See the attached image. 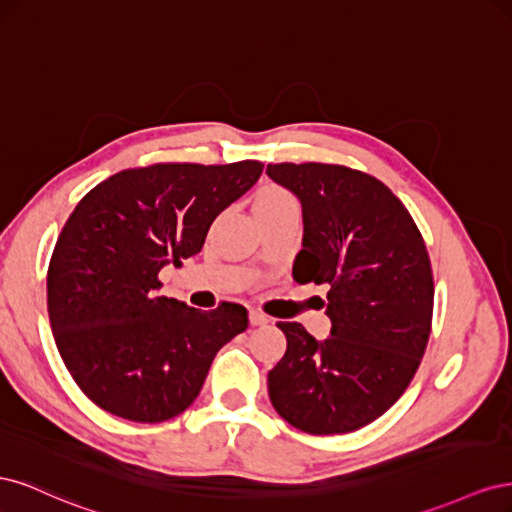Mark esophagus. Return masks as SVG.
<instances>
[{
    "label": "esophagus",
    "instance_id": "34e87169",
    "mask_svg": "<svg viewBox=\"0 0 512 512\" xmlns=\"http://www.w3.org/2000/svg\"><path fill=\"white\" fill-rule=\"evenodd\" d=\"M250 322L254 324V327H262V324H269L271 318L265 316L262 312H258V309H250Z\"/></svg>",
    "mask_w": 512,
    "mask_h": 512
}]
</instances>
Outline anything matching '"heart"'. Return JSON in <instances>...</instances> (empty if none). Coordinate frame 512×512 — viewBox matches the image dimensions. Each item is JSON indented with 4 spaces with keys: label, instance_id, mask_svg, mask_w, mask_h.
I'll return each instance as SVG.
<instances>
[{
    "label": "heart",
    "instance_id": "heart-1",
    "mask_svg": "<svg viewBox=\"0 0 512 512\" xmlns=\"http://www.w3.org/2000/svg\"><path fill=\"white\" fill-rule=\"evenodd\" d=\"M290 205H294V200L282 188H265V190H260L256 194V198H254V211H256V215L282 211V209H286Z\"/></svg>",
    "mask_w": 512,
    "mask_h": 512
}]
</instances>
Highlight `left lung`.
I'll use <instances>...</instances> for the list:
<instances>
[{
  "instance_id": "left-lung-1",
  "label": "left lung",
  "mask_w": 512,
  "mask_h": 512,
  "mask_svg": "<svg viewBox=\"0 0 512 512\" xmlns=\"http://www.w3.org/2000/svg\"><path fill=\"white\" fill-rule=\"evenodd\" d=\"M299 198V284H327V339L277 322L286 354L269 371L271 404L314 436L356 431L406 391L431 331L433 277L425 241L401 200L376 177L337 164H269Z\"/></svg>"
}]
</instances>
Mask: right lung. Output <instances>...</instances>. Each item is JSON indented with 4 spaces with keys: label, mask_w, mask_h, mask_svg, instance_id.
<instances>
[{
    "label": "right lung",
    "mask_w": 512,
    "mask_h": 512,
    "mask_svg": "<svg viewBox=\"0 0 512 512\" xmlns=\"http://www.w3.org/2000/svg\"><path fill=\"white\" fill-rule=\"evenodd\" d=\"M265 164H153L108 177L68 218L51 258L49 320L74 382L102 410L162 423L188 410L247 309L158 297V273L203 250L213 220Z\"/></svg>",
    "instance_id": "add662e5"
}]
</instances>
